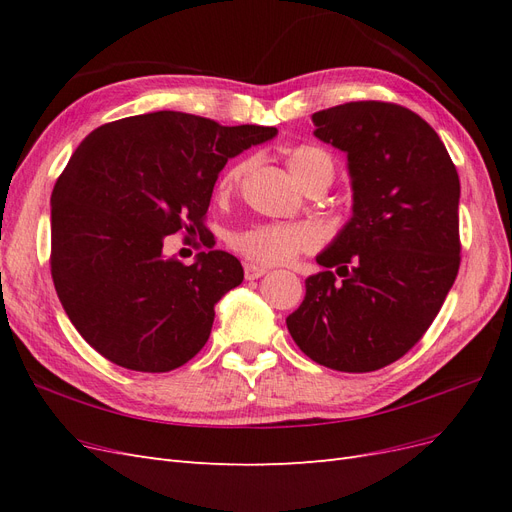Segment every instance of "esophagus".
Returning <instances> with one entry per match:
<instances>
[{"label":"esophagus","mask_w":512,"mask_h":512,"mask_svg":"<svg viewBox=\"0 0 512 512\" xmlns=\"http://www.w3.org/2000/svg\"><path fill=\"white\" fill-rule=\"evenodd\" d=\"M243 271H245V280H258V277H262V275L267 273V269L256 265V262H245Z\"/></svg>","instance_id":"esophagus-1"}]
</instances>
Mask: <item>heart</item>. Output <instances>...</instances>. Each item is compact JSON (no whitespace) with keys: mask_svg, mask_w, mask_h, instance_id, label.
Wrapping results in <instances>:
<instances>
[{"mask_svg":"<svg viewBox=\"0 0 512 512\" xmlns=\"http://www.w3.org/2000/svg\"><path fill=\"white\" fill-rule=\"evenodd\" d=\"M286 164L292 177L301 185L322 173L333 177V158L316 145L290 147L286 151ZM243 170V162L230 166L220 181V190L235 188ZM230 245L252 262H260V265H284V262L292 260L297 254L314 250L318 245V235L307 224H258L237 232L230 239Z\"/></svg>","mask_w":512,"mask_h":512,"instance_id":"b5f03b06","label":"heart"}]
</instances>
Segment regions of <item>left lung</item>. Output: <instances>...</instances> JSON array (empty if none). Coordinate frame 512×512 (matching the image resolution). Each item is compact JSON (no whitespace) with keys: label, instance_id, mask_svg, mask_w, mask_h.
<instances>
[{"label":"left lung","instance_id":"8db88e82","mask_svg":"<svg viewBox=\"0 0 512 512\" xmlns=\"http://www.w3.org/2000/svg\"><path fill=\"white\" fill-rule=\"evenodd\" d=\"M312 121L348 156L352 218L316 256L324 271L307 277L286 324L312 361L365 374L425 335L455 282L459 175L436 130L406 106L348 102Z\"/></svg>","mask_w":512,"mask_h":512}]
</instances>
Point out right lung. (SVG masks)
I'll return each instance as SVG.
<instances>
[{
  "mask_svg": "<svg viewBox=\"0 0 512 512\" xmlns=\"http://www.w3.org/2000/svg\"><path fill=\"white\" fill-rule=\"evenodd\" d=\"M275 134L158 111L104 123L74 151L51 196V275L104 359L162 374L207 344L215 303L243 282L241 262L211 250L183 265L164 256V239L207 232L220 170Z\"/></svg>",
  "mask_w": 512,
  "mask_h": 512,
  "instance_id": "1",
  "label": "right lung"
}]
</instances>
